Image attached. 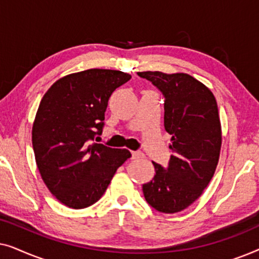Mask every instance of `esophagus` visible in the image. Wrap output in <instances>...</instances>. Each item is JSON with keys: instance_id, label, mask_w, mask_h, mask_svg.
Returning a JSON list of instances; mask_svg holds the SVG:
<instances>
[{"instance_id": "34e87169", "label": "esophagus", "mask_w": 259, "mask_h": 259, "mask_svg": "<svg viewBox=\"0 0 259 259\" xmlns=\"http://www.w3.org/2000/svg\"><path fill=\"white\" fill-rule=\"evenodd\" d=\"M141 158H144V153L141 151H133L132 152V159H134V160H136V159H141Z\"/></svg>"}]
</instances>
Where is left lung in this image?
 <instances>
[{
  "mask_svg": "<svg viewBox=\"0 0 259 259\" xmlns=\"http://www.w3.org/2000/svg\"><path fill=\"white\" fill-rule=\"evenodd\" d=\"M161 92L164 126L172 136L167 167L153 162L155 176L144 184L145 199L162 213L190 206L203 193L217 167L222 128L212 92L189 74L139 72Z\"/></svg>",
  "mask_w": 259,
  "mask_h": 259,
  "instance_id": "obj_1",
  "label": "left lung"
}]
</instances>
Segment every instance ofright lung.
I'll return each instance as SVG.
<instances>
[{"instance_id":"1","label":"right lung","mask_w":259,"mask_h":259,"mask_svg":"<svg viewBox=\"0 0 259 259\" xmlns=\"http://www.w3.org/2000/svg\"><path fill=\"white\" fill-rule=\"evenodd\" d=\"M131 79L112 69H87L53 83L38 106L31 132L35 160L56 199L84 208L100 199L128 150L94 143L105 126L108 99Z\"/></svg>"}]
</instances>
